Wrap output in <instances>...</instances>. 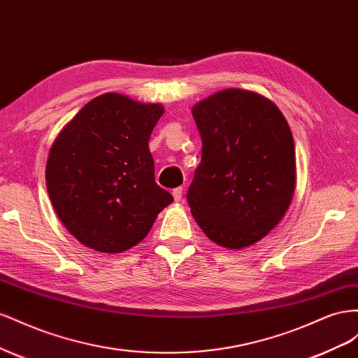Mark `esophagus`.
<instances>
[{"mask_svg": "<svg viewBox=\"0 0 358 358\" xmlns=\"http://www.w3.org/2000/svg\"><path fill=\"white\" fill-rule=\"evenodd\" d=\"M172 195H173V199H176L177 202H180L182 199V187H177L172 190Z\"/></svg>", "mask_w": 358, "mask_h": 358, "instance_id": "obj_1", "label": "esophagus"}]
</instances>
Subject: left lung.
Returning a JSON list of instances; mask_svg holds the SVG:
<instances>
[{"label":"left lung","mask_w":358,"mask_h":358,"mask_svg":"<svg viewBox=\"0 0 358 358\" xmlns=\"http://www.w3.org/2000/svg\"><path fill=\"white\" fill-rule=\"evenodd\" d=\"M202 159L187 192L190 211L220 248L262 240L288 211L295 148L287 118L257 91L227 88L192 108Z\"/></svg>","instance_id":"left-lung-1"}]
</instances>
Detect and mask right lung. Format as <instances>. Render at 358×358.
<instances>
[{"label":"right lung","instance_id":"1","mask_svg":"<svg viewBox=\"0 0 358 358\" xmlns=\"http://www.w3.org/2000/svg\"><path fill=\"white\" fill-rule=\"evenodd\" d=\"M163 112L160 103L105 93L57 135L46 187L61 223L84 246L101 253L131 249L173 201L156 185L148 148Z\"/></svg>","mask_w":358,"mask_h":358}]
</instances>
